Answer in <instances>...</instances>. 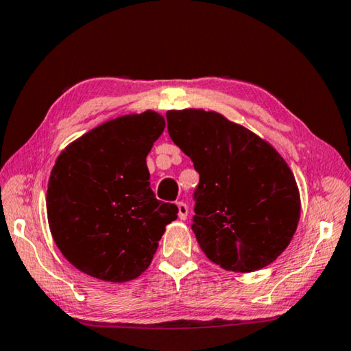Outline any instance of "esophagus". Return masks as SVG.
I'll list each match as a JSON object with an SVG mask.
<instances>
[{"label":"esophagus","instance_id":"1","mask_svg":"<svg viewBox=\"0 0 351 351\" xmlns=\"http://www.w3.org/2000/svg\"><path fill=\"white\" fill-rule=\"evenodd\" d=\"M177 208H179V219L180 220H186V217H188V206H186V204H183V202H179V204H177Z\"/></svg>","mask_w":351,"mask_h":351}]
</instances>
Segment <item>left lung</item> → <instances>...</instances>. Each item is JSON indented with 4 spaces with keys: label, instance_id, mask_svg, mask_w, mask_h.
<instances>
[{
    "label": "left lung",
    "instance_id": "left-lung-1",
    "mask_svg": "<svg viewBox=\"0 0 351 351\" xmlns=\"http://www.w3.org/2000/svg\"><path fill=\"white\" fill-rule=\"evenodd\" d=\"M171 140L193 160V231L208 259L253 273L273 263L296 232L300 194L285 158L259 135L204 109L168 110Z\"/></svg>",
    "mask_w": 351,
    "mask_h": 351
}]
</instances>
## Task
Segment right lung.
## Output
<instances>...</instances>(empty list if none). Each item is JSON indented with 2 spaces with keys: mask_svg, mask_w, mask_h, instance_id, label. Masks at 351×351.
Segmentation results:
<instances>
[{
  "mask_svg": "<svg viewBox=\"0 0 351 351\" xmlns=\"http://www.w3.org/2000/svg\"><path fill=\"white\" fill-rule=\"evenodd\" d=\"M165 129L156 110L108 120L55 160L46 208L58 250L80 271L106 282L138 278L177 206L156 199L146 157Z\"/></svg>",
  "mask_w": 351,
  "mask_h": 351,
  "instance_id": "obj_1",
  "label": "right lung"
}]
</instances>
